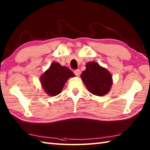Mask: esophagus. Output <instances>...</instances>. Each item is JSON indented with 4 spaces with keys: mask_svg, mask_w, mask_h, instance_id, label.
Here are the masks:
<instances>
[{
    "mask_svg": "<svg viewBox=\"0 0 150 150\" xmlns=\"http://www.w3.org/2000/svg\"><path fill=\"white\" fill-rule=\"evenodd\" d=\"M74 73H75V75L76 76H79V75H80V74H81V70L79 69H75V71H74Z\"/></svg>",
    "mask_w": 150,
    "mask_h": 150,
    "instance_id": "1",
    "label": "esophagus"
}]
</instances>
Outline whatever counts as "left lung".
<instances>
[{
    "instance_id": "1",
    "label": "left lung",
    "mask_w": 150,
    "mask_h": 150,
    "mask_svg": "<svg viewBox=\"0 0 150 150\" xmlns=\"http://www.w3.org/2000/svg\"><path fill=\"white\" fill-rule=\"evenodd\" d=\"M86 68L81 79L88 91L97 96L106 95L113 84L111 73L95 62H88Z\"/></svg>"
}]
</instances>
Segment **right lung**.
Returning <instances> with one entry per match:
<instances>
[{
	"label": "right lung",
	"instance_id": "obj_1",
	"mask_svg": "<svg viewBox=\"0 0 150 150\" xmlns=\"http://www.w3.org/2000/svg\"><path fill=\"white\" fill-rule=\"evenodd\" d=\"M73 77H75L74 73L68 68L54 62L41 76L40 81L47 95L55 96L61 92L68 79Z\"/></svg>",
	"mask_w": 150,
	"mask_h": 150
}]
</instances>
